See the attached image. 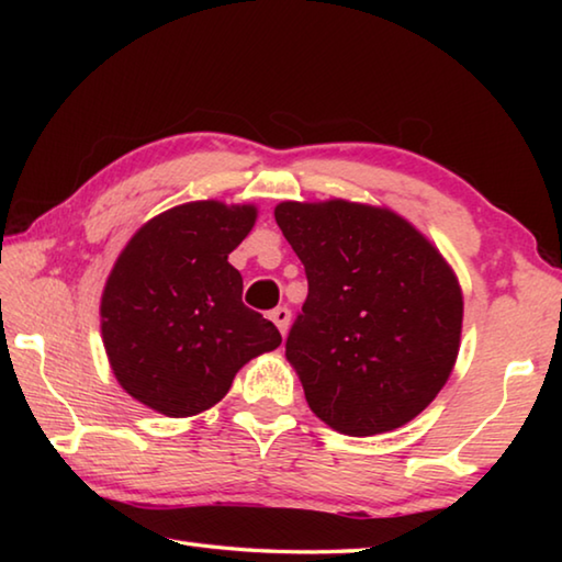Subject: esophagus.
<instances>
[{"mask_svg":"<svg viewBox=\"0 0 562 562\" xmlns=\"http://www.w3.org/2000/svg\"><path fill=\"white\" fill-rule=\"evenodd\" d=\"M270 319L274 322V325H278L282 335H288V327H290V319H292V312L288 307H274L270 312Z\"/></svg>","mask_w":562,"mask_h":562,"instance_id":"34e87169","label":"esophagus"}]
</instances>
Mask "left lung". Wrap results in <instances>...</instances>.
Returning a JSON list of instances; mask_svg holds the SVG:
<instances>
[{
	"mask_svg": "<svg viewBox=\"0 0 562 562\" xmlns=\"http://www.w3.org/2000/svg\"><path fill=\"white\" fill-rule=\"evenodd\" d=\"M274 221L310 282L284 357L312 412L347 436L412 422L459 357L463 292L451 265L382 205L284 201Z\"/></svg>",
	"mask_w": 562,
	"mask_h": 562,
	"instance_id": "obj_1",
	"label": "left lung"
}]
</instances>
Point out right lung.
Segmentation results:
<instances>
[{
  "instance_id": "right-lung-1",
  "label": "right lung",
  "mask_w": 562,
  "mask_h": 562,
  "mask_svg": "<svg viewBox=\"0 0 562 562\" xmlns=\"http://www.w3.org/2000/svg\"><path fill=\"white\" fill-rule=\"evenodd\" d=\"M255 221L252 203L193 201L150 217L121 250L101 294V337L136 402L170 418L207 412L247 361L280 347L227 262Z\"/></svg>"
}]
</instances>
